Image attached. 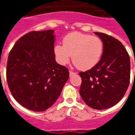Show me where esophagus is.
<instances>
[{"mask_svg":"<svg viewBox=\"0 0 135 135\" xmlns=\"http://www.w3.org/2000/svg\"><path fill=\"white\" fill-rule=\"evenodd\" d=\"M75 72H73V71H69V75H70V76H71V75H73V74H75Z\"/></svg>","mask_w":135,"mask_h":135,"instance_id":"1","label":"esophagus"}]
</instances>
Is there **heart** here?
Here are the masks:
<instances>
[{
  "label": "heart",
  "instance_id": "heart-1",
  "mask_svg": "<svg viewBox=\"0 0 135 135\" xmlns=\"http://www.w3.org/2000/svg\"><path fill=\"white\" fill-rule=\"evenodd\" d=\"M103 52L101 39L80 32H71L63 40V45L54 47L56 60L60 64L66 65L71 56L74 64L81 70H89L96 66Z\"/></svg>",
  "mask_w": 135,
  "mask_h": 135
}]
</instances>
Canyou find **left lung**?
<instances>
[{"label":"left lung","instance_id":"left-lung-1","mask_svg":"<svg viewBox=\"0 0 135 135\" xmlns=\"http://www.w3.org/2000/svg\"><path fill=\"white\" fill-rule=\"evenodd\" d=\"M94 33L103 41V52L96 66L79 73V93L88 106L103 110L118 103L124 95L130 80V59L118 40L102 32Z\"/></svg>","mask_w":135,"mask_h":135}]
</instances>
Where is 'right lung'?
<instances>
[{
	"label": "right lung",
	"instance_id": "obj_1",
	"mask_svg": "<svg viewBox=\"0 0 135 135\" xmlns=\"http://www.w3.org/2000/svg\"><path fill=\"white\" fill-rule=\"evenodd\" d=\"M53 30L32 31L19 38L9 53L8 85L13 97L29 110L53 105L67 82V68L56 61Z\"/></svg>",
	"mask_w": 135,
	"mask_h": 135
}]
</instances>
